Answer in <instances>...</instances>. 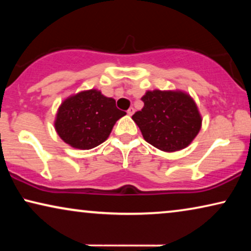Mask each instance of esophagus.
<instances>
[{"label": "esophagus", "mask_w": 251, "mask_h": 251, "mask_svg": "<svg viewBox=\"0 0 251 251\" xmlns=\"http://www.w3.org/2000/svg\"><path fill=\"white\" fill-rule=\"evenodd\" d=\"M126 113H128V115L131 116V115L133 114V113H135V109H133V107H130V108L128 109V112H126Z\"/></svg>", "instance_id": "34e87169"}]
</instances>
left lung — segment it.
Segmentation results:
<instances>
[{
  "mask_svg": "<svg viewBox=\"0 0 251 251\" xmlns=\"http://www.w3.org/2000/svg\"><path fill=\"white\" fill-rule=\"evenodd\" d=\"M144 107L132 120L144 139L163 152L187 147L200 131L202 118L194 99L180 90L146 91Z\"/></svg>",
  "mask_w": 251,
  "mask_h": 251,
  "instance_id": "left-lung-1",
  "label": "left lung"
}]
</instances>
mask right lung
<instances>
[{
	"label": "right lung",
	"instance_id": "1",
	"mask_svg": "<svg viewBox=\"0 0 251 251\" xmlns=\"http://www.w3.org/2000/svg\"><path fill=\"white\" fill-rule=\"evenodd\" d=\"M126 112L120 111L115 99L97 89L70 96L58 108L54 129L68 145L78 150H91L108 138L113 126Z\"/></svg>",
	"mask_w": 251,
	"mask_h": 251
}]
</instances>
